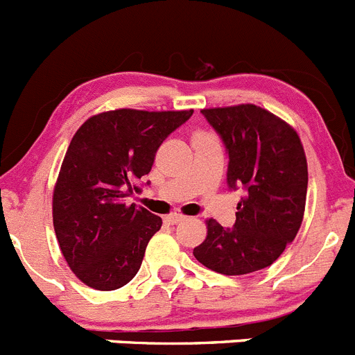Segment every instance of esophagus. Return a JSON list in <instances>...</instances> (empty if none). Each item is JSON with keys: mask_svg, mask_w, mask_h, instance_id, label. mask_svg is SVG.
Instances as JSON below:
<instances>
[{"mask_svg": "<svg viewBox=\"0 0 355 355\" xmlns=\"http://www.w3.org/2000/svg\"><path fill=\"white\" fill-rule=\"evenodd\" d=\"M184 220V216L183 215H178V213H174V215H168L165 216V222H167L168 225H175V224H180V222Z\"/></svg>", "mask_w": 355, "mask_h": 355, "instance_id": "esophagus-1", "label": "esophagus"}]
</instances>
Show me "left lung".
Segmentation results:
<instances>
[{"label": "left lung", "instance_id": "1", "mask_svg": "<svg viewBox=\"0 0 355 355\" xmlns=\"http://www.w3.org/2000/svg\"><path fill=\"white\" fill-rule=\"evenodd\" d=\"M229 156L227 187L241 188L233 227L208 220L193 249L199 263L224 275L270 266L299 233L307 193V162L299 135L256 105L200 110Z\"/></svg>", "mask_w": 355, "mask_h": 355}]
</instances>
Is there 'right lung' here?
Segmentation results:
<instances>
[{
    "mask_svg": "<svg viewBox=\"0 0 355 355\" xmlns=\"http://www.w3.org/2000/svg\"><path fill=\"white\" fill-rule=\"evenodd\" d=\"M192 114L114 110L72 137L53 193V225L65 261L87 286L117 290L137 275L162 218L124 197L142 190L158 147Z\"/></svg>",
    "mask_w": 355,
    "mask_h": 355,
    "instance_id": "right-lung-1",
    "label": "right lung"
}]
</instances>
